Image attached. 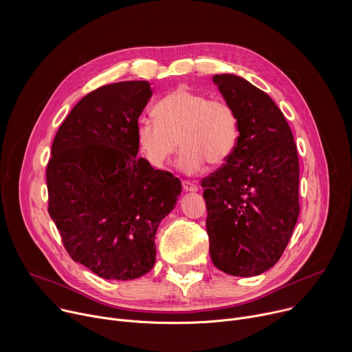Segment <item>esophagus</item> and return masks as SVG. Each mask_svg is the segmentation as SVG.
I'll return each mask as SVG.
<instances>
[{
  "mask_svg": "<svg viewBox=\"0 0 352 352\" xmlns=\"http://www.w3.org/2000/svg\"><path fill=\"white\" fill-rule=\"evenodd\" d=\"M182 188H184V190H186V192H196L197 190V185L195 184V182H192V181H182Z\"/></svg>",
  "mask_w": 352,
  "mask_h": 352,
  "instance_id": "34e87169",
  "label": "esophagus"
}]
</instances>
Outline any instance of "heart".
<instances>
[{"instance_id":"1","label":"heart","mask_w":352,"mask_h":352,"mask_svg":"<svg viewBox=\"0 0 352 352\" xmlns=\"http://www.w3.org/2000/svg\"><path fill=\"white\" fill-rule=\"evenodd\" d=\"M156 120L136 122V140L146 160L156 168L184 146L178 167L195 173L210 164L224 163L238 139V122L232 107L206 94L178 87L155 106Z\"/></svg>"}]
</instances>
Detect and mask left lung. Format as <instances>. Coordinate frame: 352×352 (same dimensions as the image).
Masks as SVG:
<instances>
[{"label": "left lung", "instance_id": "1", "mask_svg": "<svg viewBox=\"0 0 352 352\" xmlns=\"http://www.w3.org/2000/svg\"><path fill=\"white\" fill-rule=\"evenodd\" d=\"M238 122L226 163L202 179L213 265L258 276L281 258L299 214V162L288 122L267 93L231 74L214 75Z\"/></svg>", "mask_w": 352, "mask_h": 352}]
</instances>
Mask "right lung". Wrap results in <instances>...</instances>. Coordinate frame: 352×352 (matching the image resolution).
<instances>
[{"mask_svg": "<svg viewBox=\"0 0 352 352\" xmlns=\"http://www.w3.org/2000/svg\"><path fill=\"white\" fill-rule=\"evenodd\" d=\"M146 80L87 93L61 124L47 163L48 213L72 261L107 280H133L156 262L155 235L181 181L139 159L136 122Z\"/></svg>", "mask_w": 352, "mask_h": 352, "instance_id": "add662e5", "label": "right lung"}]
</instances>
